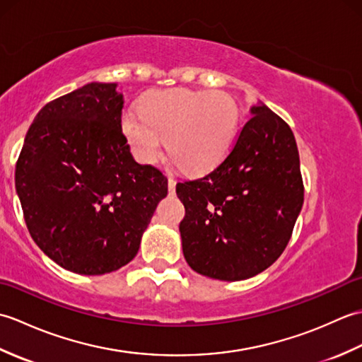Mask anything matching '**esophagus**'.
<instances>
[{
	"instance_id": "esophagus-1",
	"label": "esophagus",
	"mask_w": 362,
	"mask_h": 362,
	"mask_svg": "<svg viewBox=\"0 0 362 362\" xmlns=\"http://www.w3.org/2000/svg\"><path fill=\"white\" fill-rule=\"evenodd\" d=\"M168 189H169V193H171V194L175 193V180L174 179L168 180Z\"/></svg>"
}]
</instances>
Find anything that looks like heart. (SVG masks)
I'll list each match as a JSON object with an SVG mask.
<instances>
[{"mask_svg": "<svg viewBox=\"0 0 362 362\" xmlns=\"http://www.w3.org/2000/svg\"><path fill=\"white\" fill-rule=\"evenodd\" d=\"M140 115L129 112L121 129L138 161L158 160L168 152L182 171L204 174L226 158L235 141L238 107L227 93L173 88L151 91L140 101Z\"/></svg>", "mask_w": 362, "mask_h": 362, "instance_id": "obj_1", "label": "heart"}]
</instances>
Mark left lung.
I'll return each mask as SVG.
<instances>
[{"label": "left lung", "instance_id": "left-lung-1", "mask_svg": "<svg viewBox=\"0 0 362 362\" xmlns=\"http://www.w3.org/2000/svg\"><path fill=\"white\" fill-rule=\"evenodd\" d=\"M185 205L182 249L197 274L240 281L263 272L286 247L303 205L294 134L258 103L232 151L202 179L177 183Z\"/></svg>", "mask_w": 362, "mask_h": 362}]
</instances>
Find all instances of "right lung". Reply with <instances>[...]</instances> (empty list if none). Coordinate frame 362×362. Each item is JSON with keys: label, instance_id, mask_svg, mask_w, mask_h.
Returning a JSON list of instances; mask_svg holds the SVG:
<instances>
[{"label": "right lung", "instance_id": "1", "mask_svg": "<svg viewBox=\"0 0 362 362\" xmlns=\"http://www.w3.org/2000/svg\"><path fill=\"white\" fill-rule=\"evenodd\" d=\"M117 87L91 82L46 104L15 168L33 240L54 263L81 275L109 274L132 261L168 194L161 171L130 153Z\"/></svg>", "mask_w": 362, "mask_h": 362}]
</instances>
